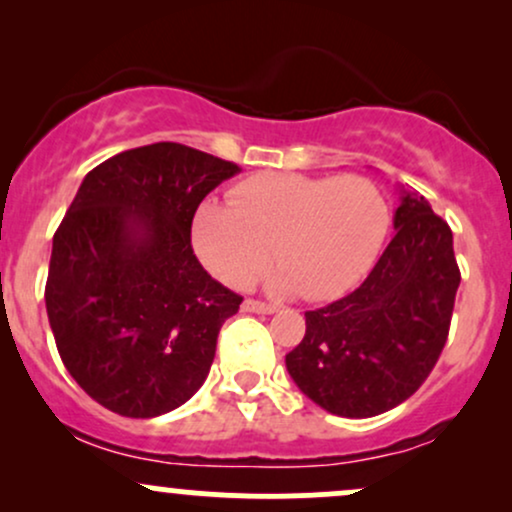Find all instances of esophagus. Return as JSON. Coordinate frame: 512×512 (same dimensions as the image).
<instances>
[{
    "instance_id": "esophagus-1",
    "label": "esophagus",
    "mask_w": 512,
    "mask_h": 512,
    "mask_svg": "<svg viewBox=\"0 0 512 512\" xmlns=\"http://www.w3.org/2000/svg\"><path fill=\"white\" fill-rule=\"evenodd\" d=\"M243 310L245 313H257V315H272V313H276V305H267V303H262V301H245L243 303Z\"/></svg>"
}]
</instances>
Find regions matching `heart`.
<instances>
[{
    "label": "heart",
    "mask_w": 512,
    "mask_h": 512,
    "mask_svg": "<svg viewBox=\"0 0 512 512\" xmlns=\"http://www.w3.org/2000/svg\"><path fill=\"white\" fill-rule=\"evenodd\" d=\"M390 228V207L363 175L313 178L257 173L231 190V204L207 199L192 221L199 260L228 286H248L274 260L272 289L325 301L366 276Z\"/></svg>",
    "instance_id": "heart-1"
}]
</instances>
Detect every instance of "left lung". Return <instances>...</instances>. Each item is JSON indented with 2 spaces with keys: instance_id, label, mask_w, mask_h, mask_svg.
<instances>
[{
  "instance_id": "1",
  "label": "left lung",
  "mask_w": 512,
  "mask_h": 512,
  "mask_svg": "<svg viewBox=\"0 0 512 512\" xmlns=\"http://www.w3.org/2000/svg\"><path fill=\"white\" fill-rule=\"evenodd\" d=\"M395 236L356 291L305 313L286 370L317 407L346 419L395 409L419 390L450 332L460 267L452 231L419 192H399Z\"/></svg>"
}]
</instances>
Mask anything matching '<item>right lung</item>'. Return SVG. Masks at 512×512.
<instances>
[{"label":"right lung","instance_id":"1","mask_svg":"<svg viewBox=\"0 0 512 512\" xmlns=\"http://www.w3.org/2000/svg\"><path fill=\"white\" fill-rule=\"evenodd\" d=\"M238 166L185 144L122 151L81 182L52 238L45 308L64 368L129 419L185 404L243 298L192 250L202 199Z\"/></svg>","mask_w":512,"mask_h":512}]
</instances>
